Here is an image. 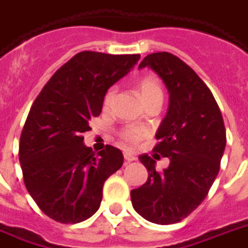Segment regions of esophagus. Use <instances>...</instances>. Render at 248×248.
<instances>
[{
	"label": "esophagus",
	"instance_id": "34e87169",
	"mask_svg": "<svg viewBox=\"0 0 248 248\" xmlns=\"http://www.w3.org/2000/svg\"><path fill=\"white\" fill-rule=\"evenodd\" d=\"M124 161H134L135 160V156L134 155H131V154H129V152H124Z\"/></svg>",
	"mask_w": 248,
	"mask_h": 248
}]
</instances>
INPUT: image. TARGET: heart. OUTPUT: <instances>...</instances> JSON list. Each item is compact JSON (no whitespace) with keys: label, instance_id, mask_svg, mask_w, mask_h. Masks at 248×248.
<instances>
[{"label":"heart","instance_id":"obj_1","mask_svg":"<svg viewBox=\"0 0 248 248\" xmlns=\"http://www.w3.org/2000/svg\"><path fill=\"white\" fill-rule=\"evenodd\" d=\"M137 91L142 97V100L144 104H148L154 100H163V89H161L160 81L156 76L154 75H146L142 76L137 81ZM115 89L114 88H109L104 94V108H109L111 105V102L114 100ZM121 142L129 146V147H134L137 146L140 140L146 138L148 135L147 130L138 127V126H126L118 133Z\"/></svg>","mask_w":248,"mask_h":248}]
</instances>
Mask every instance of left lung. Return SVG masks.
<instances>
[{
    "mask_svg": "<svg viewBox=\"0 0 248 248\" xmlns=\"http://www.w3.org/2000/svg\"><path fill=\"white\" fill-rule=\"evenodd\" d=\"M139 67L155 71L170 92V108L155 135L154 157H168L170 166L156 171L155 158L140 155L148 179L131 190V202L144 219L170 225L188 217L208 196L219 172L226 130L210 89L181 59L155 52Z\"/></svg>",
    "mask_w": 248,
    "mask_h": 248,
    "instance_id": "obj_1",
    "label": "left lung"
}]
</instances>
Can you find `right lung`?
Wrapping results in <instances>:
<instances>
[{"mask_svg": "<svg viewBox=\"0 0 248 248\" xmlns=\"http://www.w3.org/2000/svg\"><path fill=\"white\" fill-rule=\"evenodd\" d=\"M140 58L82 51L59 68L31 106L19 139V161L29 193L46 216L78 223L100 208L106 179L124 155L106 144L94 154L82 133L102 110L104 94Z\"/></svg>", "mask_w": 248, "mask_h": 248, "instance_id": "add662e5", "label": "right lung"}]
</instances>
